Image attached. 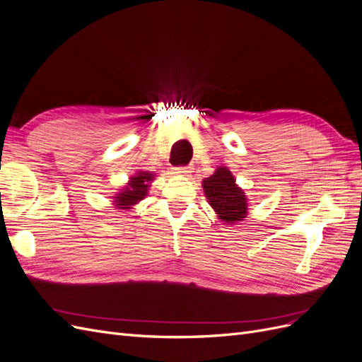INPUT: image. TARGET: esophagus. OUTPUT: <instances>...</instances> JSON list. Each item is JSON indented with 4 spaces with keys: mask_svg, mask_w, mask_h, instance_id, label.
I'll return each instance as SVG.
<instances>
[{
    "mask_svg": "<svg viewBox=\"0 0 362 362\" xmlns=\"http://www.w3.org/2000/svg\"><path fill=\"white\" fill-rule=\"evenodd\" d=\"M193 172V168L192 166H178L173 169V173L177 175H184V177H189V175Z\"/></svg>",
    "mask_w": 362,
    "mask_h": 362,
    "instance_id": "esophagus-1",
    "label": "esophagus"
}]
</instances>
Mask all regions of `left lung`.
<instances>
[{
	"mask_svg": "<svg viewBox=\"0 0 362 362\" xmlns=\"http://www.w3.org/2000/svg\"><path fill=\"white\" fill-rule=\"evenodd\" d=\"M204 192L208 202L222 221L234 223L243 221L247 213V202L243 190L237 187L233 173L218 168L210 178L204 180Z\"/></svg>",
	"mask_w": 362,
	"mask_h": 362,
	"instance_id": "left-lung-1",
	"label": "left lung"
}]
</instances>
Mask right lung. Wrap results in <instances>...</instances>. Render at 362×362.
Masks as SVG:
<instances>
[{"instance_id": "add662e5", "label": "right lung", "mask_w": 362, "mask_h": 362, "mask_svg": "<svg viewBox=\"0 0 362 362\" xmlns=\"http://www.w3.org/2000/svg\"><path fill=\"white\" fill-rule=\"evenodd\" d=\"M152 177H154V175L149 172H141L137 173L134 178H131L128 187H125L124 192H120L116 196V205L127 210V208H129L133 204L144 199L148 193V182L152 181Z\"/></svg>"}]
</instances>
